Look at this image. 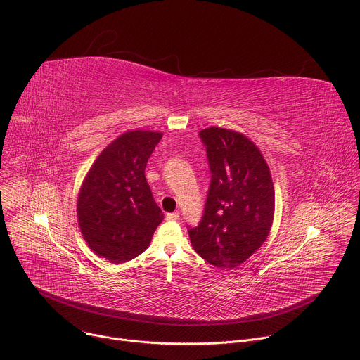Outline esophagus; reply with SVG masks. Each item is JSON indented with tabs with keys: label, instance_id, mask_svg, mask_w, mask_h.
<instances>
[{
	"label": "esophagus",
	"instance_id": "esophagus-1",
	"mask_svg": "<svg viewBox=\"0 0 360 360\" xmlns=\"http://www.w3.org/2000/svg\"><path fill=\"white\" fill-rule=\"evenodd\" d=\"M167 219H168V221H178V219H179V214H178V212L167 214Z\"/></svg>",
	"mask_w": 360,
	"mask_h": 360
}]
</instances>
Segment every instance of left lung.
Instances as JSON below:
<instances>
[{"instance_id":"1","label":"left lung","mask_w":360,"mask_h":360,"mask_svg":"<svg viewBox=\"0 0 360 360\" xmlns=\"http://www.w3.org/2000/svg\"><path fill=\"white\" fill-rule=\"evenodd\" d=\"M211 182L198 226H188L195 252L217 268H235L266 240L275 192L261 150L239 132L212 127L199 132Z\"/></svg>"}]
</instances>
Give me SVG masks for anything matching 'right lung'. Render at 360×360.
I'll return each mask as SVG.
<instances>
[{
    "label": "right lung",
    "instance_id": "add662e5",
    "mask_svg": "<svg viewBox=\"0 0 360 360\" xmlns=\"http://www.w3.org/2000/svg\"><path fill=\"white\" fill-rule=\"evenodd\" d=\"M161 138L160 132H125L101 152L81 186L77 214L82 236L112 264L142 253L164 219L145 178Z\"/></svg>",
    "mask_w": 360,
    "mask_h": 360
}]
</instances>
